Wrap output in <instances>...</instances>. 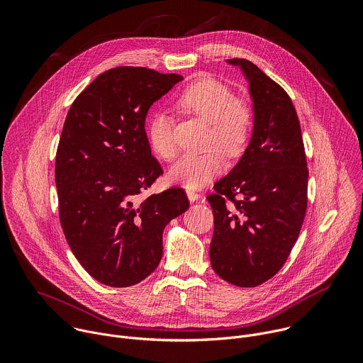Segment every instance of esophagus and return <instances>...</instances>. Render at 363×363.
<instances>
[{
	"label": "esophagus",
	"instance_id": "obj_1",
	"mask_svg": "<svg viewBox=\"0 0 363 363\" xmlns=\"http://www.w3.org/2000/svg\"><path fill=\"white\" fill-rule=\"evenodd\" d=\"M186 196H188V199H189L191 202H195V201H198V199L201 198V195H199L196 191H192V189H188V191H186Z\"/></svg>",
	"mask_w": 363,
	"mask_h": 363
}]
</instances>
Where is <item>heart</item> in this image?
I'll list each match as a JSON object with an SVG mask.
<instances>
[{"label": "heart", "mask_w": 363, "mask_h": 363, "mask_svg": "<svg viewBox=\"0 0 363 363\" xmlns=\"http://www.w3.org/2000/svg\"><path fill=\"white\" fill-rule=\"evenodd\" d=\"M177 105L184 112L211 123L210 143H217L230 157H237L244 149L252 126L251 111L221 82L205 77L191 83L178 96ZM147 140L160 158L169 161L175 157L178 149L171 116L157 113L152 118ZM223 164V155L217 149L185 153L171 167L168 178L185 188H201L221 172Z\"/></svg>", "instance_id": "heart-1"}]
</instances>
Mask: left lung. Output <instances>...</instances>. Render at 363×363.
<instances>
[{
	"mask_svg": "<svg viewBox=\"0 0 363 363\" xmlns=\"http://www.w3.org/2000/svg\"><path fill=\"white\" fill-rule=\"evenodd\" d=\"M227 63L248 82L254 119L242 157L206 198L214 213L210 258L223 280L255 287L283 267L297 241L308 171L298 118L284 89L245 59Z\"/></svg>",
	"mask_w": 363,
	"mask_h": 363,
	"instance_id": "left-lung-1",
	"label": "left lung"
}]
</instances>
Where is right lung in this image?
I'll use <instances>...</instances> for the list:
<instances>
[{"mask_svg":"<svg viewBox=\"0 0 363 363\" xmlns=\"http://www.w3.org/2000/svg\"><path fill=\"white\" fill-rule=\"evenodd\" d=\"M179 74L115 67L73 101L56 155L60 223L82 267L99 283L129 287L162 258L165 225L189 208L182 188L139 199L164 174L145 132L149 108Z\"/></svg>","mask_w":363,"mask_h":363,"instance_id":"right-lung-1","label":"right lung"}]
</instances>
